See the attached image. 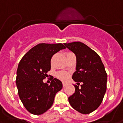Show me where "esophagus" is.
<instances>
[{
  "mask_svg": "<svg viewBox=\"0 0 123 123\" xmlns=\"http://www.w3.org/2000/svg\"><path fill=\"white\" fill-rule=\"evenodd\" d=\"M62 85H63V87H66V85H67V84H66V83H65V82H63Z\"/></svg>",
  "mask_w": 123,
  "mask_h": 123,
  "instance_id": "34e87169",
  "label": "esophagus"
}]
</instances>
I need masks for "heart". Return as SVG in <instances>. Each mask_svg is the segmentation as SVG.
<instances>
[{
	"mask_svg": "<svg viewBox=\"0 0 123 123\" xmlns=\"http://www.w3.org/2000/svg\"><path fill=\"white\" fill-rule=\"evenodd\" d=\"M56 76L61 80L65 81L69 78V74L66 72H59L56 74Z\"/></svg>",
	"mask_w": 123,
	"mask_h": 123,
	"instance_id": "heart-1",
	"label": "heart"
}]
</instances>
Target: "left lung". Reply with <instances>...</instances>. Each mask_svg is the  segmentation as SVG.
<instances>
[{"instance_id":"8db88e82","label":"left lung","mask_w":123,"mask_h":123,"mask_svg":"<svg viewBox=\"0 0 123 123\" xmlns=\"http://www.w3.org/2000/svg\"><path fill=\"white\" fill-rule=\"evenodd\" d=\"M64 44L77 58L76 71L72 75L77 85H74L75 93L69 97V102L79 113L89 114L103 101L107 74L98 54L88 46L79 41Z\"/></svg>"}]
</instances>
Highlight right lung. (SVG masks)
<instances>
[{"label": "right lung", "instance_id": "1", "mask_svg": "<svg viewBox=\"0 0 123 123\" xmlns=\"http://www.w3.org/2000/svg\"><path fill=\"white\" fill-rule=\"evenodd\" d=\"M66 48L61 43H40L23 55L18 64L16 84L20 100L30 113L39 115L52 106L55 94L62 88L59 80L53 79L50 85L43 82L51 69L53 55Z\"/></svg>", "mask_w": 123, "mask_h": 123}]
</instances>
